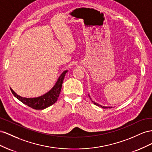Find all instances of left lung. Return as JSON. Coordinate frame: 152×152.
<instances>
[{"mask_svg": "<svg viewBox=\"0 0 152 152\" xmlns=\"http://www.w3.org/2000/svg\"><path fill=\"white\" fill-rule=\"evenodd\" d=\"M88 96H89V97H90V99H91V101H92V99L90 98V95L88 94ZM92 102L94 104H95V105H97V106H100V107H102V108H108V107H110V108H111V107H107V106H101V105H100V104H97V103H96L95 102V101H92Z\"/></svg>", "mask_w": 152, "mask_h": 152, "instance_id": "left-lung-1", "label": "left lung"}]
</instances>
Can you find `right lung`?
Returning <instances> with one entry per match:
<instances>
[{"mask_svg": "<svg viewBox=\"0 0 152 152\" xmlns=\"http://www.w3.org/2000/svg\"><path fill=\"white\" fill-rule=\"evenodd\" d=\"M67 71V70H66L61 74V75L59 76L58 80L56 82L53 87L49 92L39 97L34 98L23 97L15 93L11 88H10V89L12 94L14 95V96L21 102L25 104V105L32 107L34 110H44L45 108L53 105L57 101L60 91H61L65 75H66Z\"/></svg>", "mask_w": 152, "mask_h": 152, "instance_id": "add662e5", "label": "right lung"}]
</instances>
